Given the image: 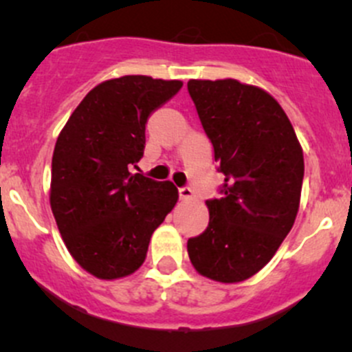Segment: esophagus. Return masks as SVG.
<instances>
[{"instance_id":"34e87169","label":"esophagus","mask_w":352,"mask_h":352,"mask_svg":"<svg viewBox=\"0 0 352 352\" xmlns=\"http://www.w3.org/2000/svg\"><path fill=\"white\" fill-rule=\"evenodd\" d=\"M179 196H180V199H182V201H190V199L194 197V192H192V189H190V187L184 186V187H180V189H179Z\"/></svg>"}]
</instances>
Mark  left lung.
Listing matches in <instances>:
<instances>
[{"mask_svg": "<svg viewBox=\"0 0 352 352\" xmlns=\"http://www.w3.org/2000/svg\"><path fill=\"white\" fill-rule=\"evenodd\" d=\"M199 120L225 175L208 199L209 225L187 242L199 274L245 281L272 258L293 228L300 206L303 151L281 105L236 80L187 83Z\"/></svg>", "mask_w": 352, "mask_h": 352, "instance_id": "left-lung-1", "label": "left lung"}]
</instances>
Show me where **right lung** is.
Wrapping results in <instances>:
<instances>
[{"label":"right lung","mask_w":352,"mask_h":352,"mask_svg":"<svg viewBox=\"0 0 352 352\" xmlns=\"http://www.w3.org/2000/svg\"><path fill=\"white\" fill-rule=\"evenodd\" d=\"M182 81L122 76L95 87L71 113L52 155L51 208L74 261L100 279L129 276L179 190L131 173L143 158L146 122Z\"/></svg>","instance_id":"1"}]
</instances>
